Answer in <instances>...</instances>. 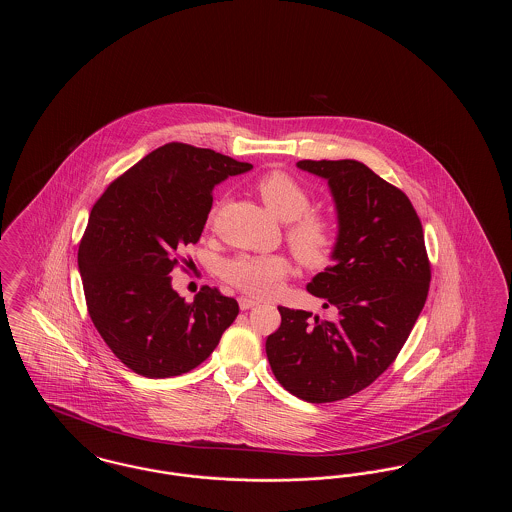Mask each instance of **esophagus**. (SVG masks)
<instances>
[{
	"label": "esophagus",
	"instance_id": "esophagus-1",
	"mask_svg": "<svg viewBox=\"0 0 512 512\" xmlns=\"http://www.w3.org/2000/svg\"><path fill=\"white\" fill-rule=\"evenodd\" d=\"M238 303H240V309H242V311H249V309H253L255 305H259V301H255V299H251V297H240Z\"/></svg>",
	"mask_w": 512,
	"mask_h": 512
}]
</instances>
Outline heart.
Returning <instances> with one entry per match:
<instances>
[{"instance_id":"b5f03b06","label":"heart","mask_w":512,"mask_h":512,"mask_svg":"<svg viewBox=\"0 0 512 512\" xmlns=\"http://www.w3.org/2000/svg\"><path fill=\"white\" fill-rule=\"evenodd\" d=\"M255 190L268 209L286 220V242L295 259L305 268L326 267L338 245V226L324 213L309 211L311 194L292 174L270 171L263 174ZM217 207L209 213V224L215 222ZM290 261L284 255H249L242 253L226 259L220 276L240 292L253 297H267L290 274Z\"/></svg>"}]
</instances>
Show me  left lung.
<instances>
[{"label":"left lung","mask_w":512,"mask_h":512,"mask_svg":"<svg viewBox=\"0 0 512 512\" xmlns=\"http://www.w3.org/2000/svg\"><path fill=\"white\" fill-rule=\"evenodd\" d=\"M328 180L338 207L334 265L307 290L330 318L278 307L267 338L276 380L309 403H332L368 388L397 359L420 315L432 267L411 199L359 161H299Z\"/></svg>","instance_id":"left-lung-1"}]
</instances>
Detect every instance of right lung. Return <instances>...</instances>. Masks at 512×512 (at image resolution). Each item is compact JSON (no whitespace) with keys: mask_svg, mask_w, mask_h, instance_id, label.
<instances>
[{"mask_svg":"<svg viewBox=\"0 0 512 512\" xmlns=\"http://www.w3.org/2000/svg\"><path fill=\"white\" fill-rule=\"evenodd\" d=\"M251 165L171 142L117 176L92 207L78 245L88 315L122 365L146 378L194 370L219 345L240 307L203 286L192 303L172 290L180 255L197 244L213 188Z\"/></svg>","mask_w":512,"mask_h":512,"instance_id":"obj_1","label":"right lung"}]
</instances>
